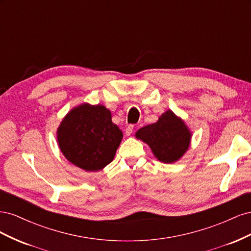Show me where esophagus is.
<instances>
[{"mask_svg":"<svg viewBox=\"0 0 251 251\" xmlns=\"http://www.w3.org/2000/svg\"><path fill=\"white\" fill-rule=\"evenodd\" d=\"M133 130H134V126H133V125H128V126H126V136H130V135L132 134Z\"/></svg>","mask_w":251,"mask_h":251,"instance_id":"34e87169","label":"esophagus"}]
</instances>
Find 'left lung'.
I'll return each instance as SVG.
<instances>
[{"label": "left lung", "instance_id": "8db88e82", "mask_svg": "<svg viewBox=\"0 0 251 251\" xmlns=\"http://www.w3.org/2000/svg\"><path fill=\"white\" fill-rule=\"evenodd\" d=\"M123 137L109 109L87 102L68 112L56 131L63 155L86 172H98L111 163Z\"/></svg>", "mask_w": 251, "mask_h": 251}]
</instances>
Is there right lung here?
<instances>
[{
	"instance_id": "add662e5",
	"label": "right lung",
	"mask_w": 251,
	"mask_h": 251,
	"mask_svg": "<svg viewBox=\"0 0 251 251\" xmlns=\"http://www.w3.org/2000/svg\"><path fill=\"white\" fill-rule=\"evenodd\" d=\"M135 137L147 143L159 161L174 163L187 151L192 132L183 120L168 110L157 123L139 128Z\"/></svg>"
}]
</instances>
